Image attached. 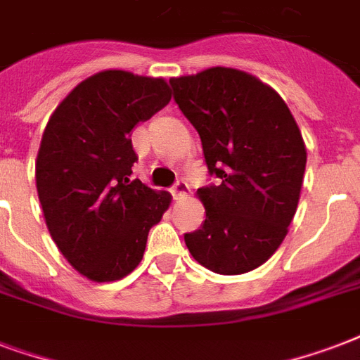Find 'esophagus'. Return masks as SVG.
<instances>
[{"label": "esophagus", "instance_id": "esophagus-1", "mask_svg": "<svg viewBox=\"0 0 360 360\" xmlns=\"http://www.w3.org/2000/svg\"><path fill=\"white\" fill-rule=\"evenodd\" d=\"M172 194H174L175 200H183L188 194V185H186L185 181H177L174 188H172Z\"/></svg>", "mask_w": 360, "mask_h": 360}]
</instances>
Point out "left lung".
Wrapping results in <instances>:
<instances>
[{"instance_id":"obj_1","label":"left lung","mask_w":360,"mask_h":360,"mask_svg":"<svg viewBox=\"0 0 360 360\" xmlns=\"http://www.w3.org/2000/svg\"><path fill=\"white\" fill-rule=\"evenodd\" d=\"M175 103L202 138L217 186L196 192L205 222L185 243L217 274L263 265L288 236L307 168L295 117L273 87L231 67L169 78Z\"/></svg>"}]
</instances>
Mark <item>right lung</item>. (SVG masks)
I'll use <instances>...</instances> for the list:
<instances>
[{
	"label": "right lung",
	"instance_id": "1",
	"mask_svg": "<svg viewBox=\"0 0 360 360\" xmlns=\"http://www.w3.org/2000/svg\"><path fill=\"white\" fill-rule=\"evenodd\" d=\"M172 98L164 78L108 69L80 82L53 110L35 160L44 222L65 259L93 282L140 265L172 194L130 181V132Z\"/></svg>",
	"mask_w": 360,
	"mask_h": 360
}]
</instances>
